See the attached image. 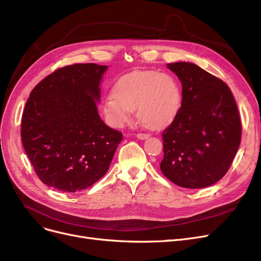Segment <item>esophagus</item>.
Masks as SVG:
<instances>
[{"mask_svg": "<svg viewBox=\"0 0 261 261\" xmlns=\"http://www.w3.org/2000/svg\"><path fill=\"white\" fill-rule=\"evenodd\" d=\"M148 137H149L148 133H138V134H137V138L140 139V140H145V139H147Z\"/></svg>", "mask_w": 261, "mask_h": 261, "instance_id": "1", "label": "esophagus"}]
</instances>
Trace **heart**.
I'll return each mask as SVG.
<instances>
[{
    "instance_id": "b5f03b06",
    "label": "heart",
    "mask_w": 261,
    "mask_h": 261,
    "mask_svg": "<svg viewBox=\"0 0 261 261\" xmlns=\"http://www.w3.org/2000/svg\"><path fill=\"white\" fill-rule=\"evenodd\" d=\"M112 96L102 109L106 120L114 128H121L130 120V111L149 129L168 125L180 108L181 91L176 80L158 71H137L121 76L115 83Z\"/></svg>"
}]
</instances>
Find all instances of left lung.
Instances as JSON below:
<instances>
[{"mask_svg": "<svg viewBox=\"0 0 261 261\" xmlns=\"http://www.w3.org/2000/svg\"><path fill=\"white\" fill-rule=\"evenodd\" d=\"M168 67L181 83V106L162 132L160 169L184 188H204L223 178L241 142V119L226 83L190 62Z\"/></svg>", "mask_w": 261, "mask_h": 261, "instance_id": "1", "label": "left lung"}]
</instances>
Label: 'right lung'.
Wrapping results in <instances>:
<instances>
[{"instance_id":"right-lung-1","label":"right lung","mask_w":261,"mask_h":261,"mask_svg":"<svg viewBox=\"0 0 261 261\" xmlns=\"http://www.w3.org/2000/svg\"><path fill=\"white\" fill-rule=\"evenodd\" d=\"M106 69L95 63L60 67L38 83L27 100L23 148L47 186L75 192L108 172L122 133L105 124L96 109Z\"/></svg>"}]
</instances>
